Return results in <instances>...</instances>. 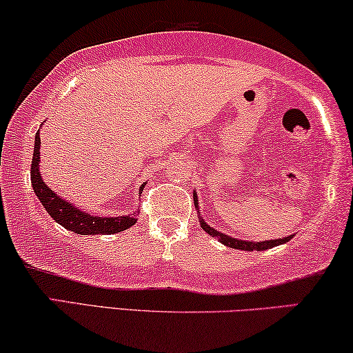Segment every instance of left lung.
I'll return each mask as SVG.
<instances>
[{
    "label": "left lung",
    "instance_id": "1",
    "mask_svg": "<svg viewBox=\"0 0 353 353\" xmlns=\"http://www.w3.org/2000/svg\"><path fill=\"white\" fill-rule=\"evenodd\" d=\"M192 196H194V205H196V210L199 212V202H197V196L196 192H192ZM201 216V214H199ZM201 221V228L205 231V233H209L210 236H214L220 241L221 244L228 245L231 249H241V250H267V249H272L274 245H279V244H284L288 243L289 239H292V236H286V238L283 239H270V241H260V243H252V241H241V239H236V238H231V236L225 234V233H220V231H216L215 228H212L205 223L204 220H199Z\"/></svg>",
    "mask_w": 353,
    "mask_h": 353
}]
</instances>
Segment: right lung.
<instances>
[{"instance_id":"add662e5","label":"right lung","mask_w":353,"mask_h":353,"mask_svg":"<svg viewBox=\"0 0 353 353\" xmlns=\"http://www.w3.org/2000/svg\"><path fill=\"white\" fill-rule=\"evenodd\" d=\"M40 132L35 134V146H33V159L30 168V180L33 191L40 202L45 207L48 214L56 220V223L64 226L65 230L74 231L77 234H114L120 231L130 228L137 223V215L134 212L132 215L122 216H93L86 212L80 210L79 207L72 205L70 202L62 199L59 194H56L51 188L43 181L40 173ZM144 185H141L139 194H141Z\"/></svg>"}]
</instances>
